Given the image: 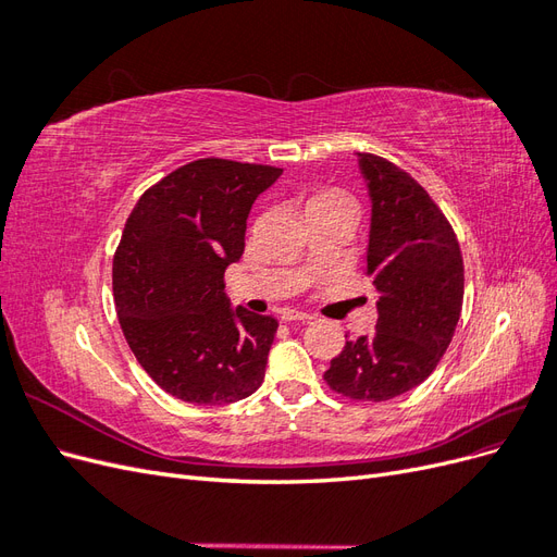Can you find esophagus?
Instances as JSON below:
<instances>
[{
  "instance_id": "34e87169",
  "label": "esophagus",
  "mask_w": 557,
  "mask_h": 557,
  "mask_svg": "<svg viewBox=\"0 0 557 557\" xmlns=\"http://www.w3.org/2000/svg\"><path fill=\"white\" fill-rule=\"evenodd\" d=\"M281 318H283V320H299V323H309V320H313V315H311V313L295 311V309L283 311V315H281Z\"/></svg>"
}]
</instances>
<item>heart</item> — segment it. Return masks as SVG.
I'll return each instance as SVG.
<instances>
[{
  "label": "heart",
  "mask_w": 557,
  "mask_h": 557,
  "mask_svg": "<svg viewBox=\"0 0 557 557\" xmlns=\"http://www.w3.org/2000/svg\"><path fill=\"white\" fill-rule=\"evenodd\" d=\"M325 205H346V207H350V201H348L344 195H339V193L323 190V193H318V195L311 197L309 209H313V207H325Z\"/></svg>",
  "instance_id": "heart-1"
}]
</instances>
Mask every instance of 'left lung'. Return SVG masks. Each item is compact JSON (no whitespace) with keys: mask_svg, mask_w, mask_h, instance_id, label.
I'll use <instances>...</instances> for the list:
<instances>
[{"mask_svg":"<svg viewBox=\"0 0 557 557\" xmlns=\"http://www.w3.org/2000/svg\"><path fill=\"white\" fill-rule=\"evenodd\" d=\"M358 166L372 201L364 258L379 318L376 332L346 339L325 381L348 399L385 401L440 364L460 320L465 267L453 227L407 172L372 153H358Z\"/></svg>","mask_w":557,"mask_h":557,"instance_id":"1","label":"left lung"}]
</instances>
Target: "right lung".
I'll return each mask as SVG.
<instances>
[{"label": "right lung", "instance_id": "right-lung-1", "mask_svg": "<svg viewBox=\"0 0 557 557\" xmlns=\"http://www.w3.org/2000/svg\"><path fill=\"white\" fill-rule=\"evenodd\" d=\"M283 174L207 158L146 190L113 258V301L134 358L164 393L215 407L252 395L278 320L232 309L225 269L244 252L252 201Z\"/></svg>", "mask_w": 557, "mask_h": 557}]
</instances>
